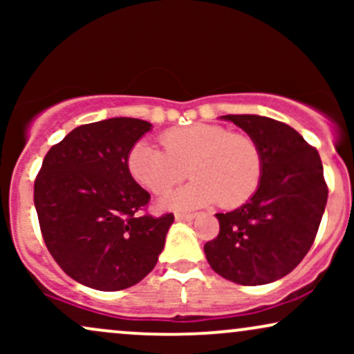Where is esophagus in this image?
I'll return each mask as SVG.
<instances>
[{
	"label": "esophagus",
	"mask_w": 354,
	"mask_h": 354,
	"mask_svg": "<svg viewBox=\"0 0 354 354\" xmlns=\"http://www.w3.org/2000/svg\"><path fill=\"white\" fill-rule=\"evenodd\" d=\"M176 221H191V219L196 218V214H185V213H176L174 214Z\"/></svg>",
	"instance_id": "34e87169"
}]
</instances>
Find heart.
Instances as JSON below:
<instances>
[{"mask_svg":"<svg viewBox=\"0 0 354 354\" xmlns=\"http://www.w3.org/2000/svg\"><path fill=\"white\" fill-rule=\"evenodd\" d=\"M165 149L141 140L129 149L126 165L136 183L161 194L186 174L194 180L160 200L161 208L191 209L219 201L234 208L258 189L263 158L251 136L219 124L196 123L161 136Z\"/></svg>","mask_w":354,"mask_h":354,"instance_id":"heart-1","label":"heart"}]
</instances>
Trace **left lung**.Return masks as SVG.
I'll return each mask as SVG.
<instances>
[{"label":"left lung","instance_id":"left-lung-1","mask_svg":"<svg viewBox=\"0 0 354 354\" xmlns=\"http://www.w3.org/2000/svg\"><path fill=\"white\" fill-rule=\"evenodd\" d=\"M263 158L258 189L245 205L216 213L219 234L205 245L209 266L230 281L273 283L301 263L328 201L318 151L291 126L258 115H226Z\"/></svg>","mask_w":354,"mask_h":354}]
</instances>
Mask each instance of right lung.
<instances>
[{
	"label": "right lung",
	"mask_w": 354,
	"mask_h": 354,
	"mask_svg": "<svg viewBox=\"0 0 354 354\" xmlns=\"http://www.w3.org/2000/svg\"><path fill=\"white\" fill-rule=\"evenodd\" d=\"M151 123L109 118L78 126L44 156L35 181L39 228L68 276L100 291L140 283L165 248L173 214L138 216L149 193L126 158Z\"/></svg>",
	"instance_id": "1"
}]
</instances>
